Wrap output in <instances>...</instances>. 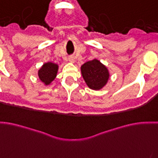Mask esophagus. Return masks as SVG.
I'll list each match as a JSON object with an SVG mask.
<instances>
[{"label":"esophagus","instance_id":"obj_1","mask_svg":"<svg viewBox=\"0 0 158 158\" xmlns=\"http://www.w3.org/2000/svg\"><path fill=\"white\" fill-rule=\"evenodd\" d=\"M69 60L70 62H74V58L72 57V56H70L69 58Z\"/></svg>","mask_w":158,"mask_h":158}]
</instances>
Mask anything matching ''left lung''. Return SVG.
Returning <instances> with one entry per match:
<instances>
[{
  "instance_id": "1",
  "label": "left lung",
  "mask_w": 158,
  "mask_h": 158,
  "mask_svg": "<svg viewBox=\"0 0 158 158\" xmlns=\"http://www.w3.org/2000/svg\"><path fill=\"white\" fill-rule=\"evenodd\" d=\"M81 73L87 85L92 89H100L109 79V72L99 60L94 59L86 62L81 66Z\"/></svg>"
}]
</instances>
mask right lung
I'll return each mask as SVG.
<instances>
[{
    "instance_id": "add662e5",
    "label": "right lung",
    "mask_w": 158,
    "mask_h": 158,
    "mask_svg": "<svg viewBox=\"0 0 158 158\" xmlns=\"http://www.w3.org/2000/svg\"><path fill=\"white\" fill-rule=\"evenodd\" d=\"M58 69V66L55 64H52V63L44 64L43 67L38 71L39 79L43 83H45V85H49L50 83L55 79Z\"/></svg>"
}]
</instances>
